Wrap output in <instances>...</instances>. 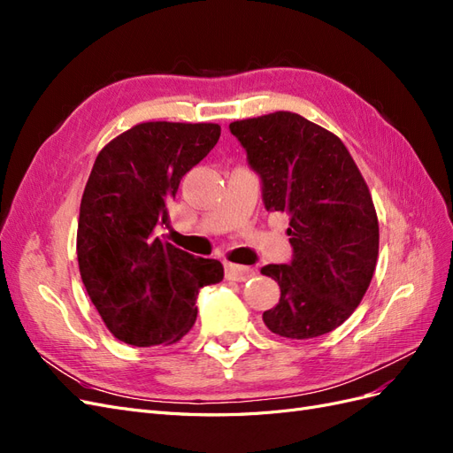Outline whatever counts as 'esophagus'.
<instances>
[{"instance_id":"34e87169","label":"esophagus","mask_w":453,"mask_h":453,"mask_svg":"<svg viewBox=\"0 0 453 453\" xmlns=\"http://www.w3.org/2000/svg\"><path fill=\"white\" fill-rule=\"evenodd\" d=\"M225 273H226V278L232 281H248L255 276V270L250 266H240V265L228 263L225 266Z\"/></svg>"}]
</instances>
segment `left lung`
Masks as SVG:
<instances>
[{
  "mask_svg": "<svg viewBox=\"0 0 453 453\" xmlns=\"http://www.w3.org/2000/svg\"><path fill=\"white\" fill-rule=\"evenodd\" d=\"M263 180L266 211L289 217L291 265H268L276 308L263 313L273 334L308 340L334 331L361 304L378 263L372 196L338 135L291 111L230 122Z\"/></svg>",
  "mask_w": 453,
  "mask_h": 453,
  "instance_id": "obj_1",
  "label": "left lung"
}]
</instances>
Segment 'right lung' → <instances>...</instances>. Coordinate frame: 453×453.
<instances>
[{"mask_svg": "<svg viewBox=\"0 0 453 453\" xmlns=\"http://www.w3.org/2000/svg\"><path fill=\"white\" fill-rule=\"evenodd\" d=\"M215 122H140L96 157L81 198V280L107 331L130 346L180 342L196 321L203 285L225 276L215 258L155 236L181 177L215 147Z\"/></svg>", "mask_w": 453, "mask_h": 453, "instance_id": "add662e5", "label": "right lung"}]
</instances>
